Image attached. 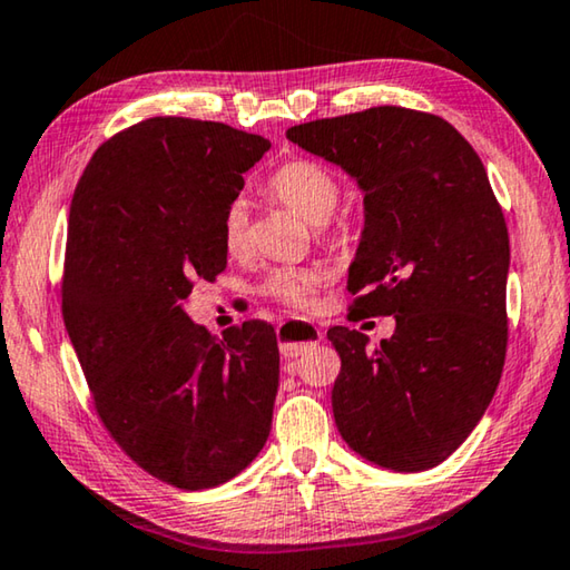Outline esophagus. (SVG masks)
Listing matches in <instances>:
<instances>
[{
    "label": "esophagus",
    "mask_w": 570,
    "mask_h": 570,
    "mask_svg": "<svg viewBox=\"0 0 570 570\" xmlns=\"http://www.w3.org/2000/svg\"><path fill=\"white\" fill-rule=\"evenodd\" d=\"M322 332L306 320H288L278 327V347L284 357H299L306 350L317 347Z\"/></svg>",
    "instance_id": "34e87169"
}]
</instances>
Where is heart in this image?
Masks as SVG:
<instances>
[{
  "instance_id": "b5f03b06",
  "label": "heart",
  "mask_w": 570,
  "mask_h": 570,
  "mask_svg": "<svg viewBox=\"0 0 570 570\" xmlns=\"http://www.w3.org/2000/svg\"><path fill=\"white\" fill-rule=\"evenodd\" d=\"M268 193L278 203L292 207L306 223L322 225L337 210L342 187L332 171L312 159H294L278 167L268 179ZM223 246L230 256H240L248 248V203L238 197L223 213ZM320 284V274L309 268H276L271 271L264 292L274 299L292 306H309L314 288Z\"/></svg>"
}]
</instances>
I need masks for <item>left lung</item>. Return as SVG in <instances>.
<instances>
[{"label": "left lung", "instance_id": "1", "mask_svg": "<svg viewBox=\"0 0 570 570\" xmlns=\"http://www.w3.org/2000/svg\"><path fill=\"white\" fill-rule=\"evenodd\" d=\"M286 139L363 189L347 292L355 312L395 317L375 347L357 330L327 332L342 360L334 423L367 462L426 472L480 423L508 347L510 238L482 159L441 116L401 106L292 126Z\"/></svg>", "mask_w": 570, "mask_h": 570}]
</instances>
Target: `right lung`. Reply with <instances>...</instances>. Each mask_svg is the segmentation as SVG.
Instances as JSON below:
<instances>
[{
  "mask_svg": "<svg viewBox=\"0 0 570 570\" xmlns=\"http://www.w3.org/2000/svg\"><path fill=\"white\" fill-rule=\"evenodd\" d=\"M268 147L218 121L155 116L98 147L70 203L62 320L96 411L179 490L233 480L271 431L274 327L215 337L185 312L193 286L228 264L223 213Z\"/></svg>",
  "mask_w": 570,
  "mask_h": 570,
  "instance_id": "right-lung-1",
  "label": "right lung"
}]
</instances>
